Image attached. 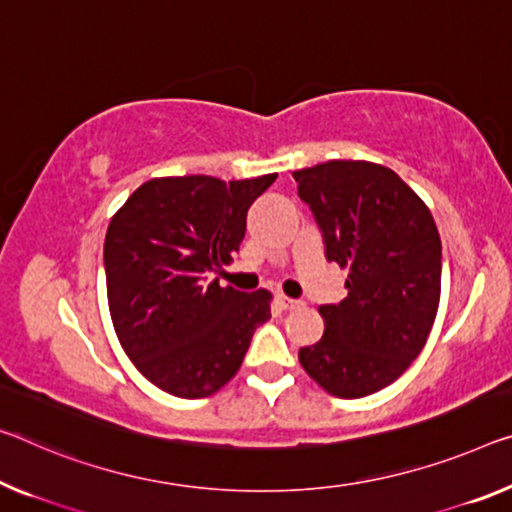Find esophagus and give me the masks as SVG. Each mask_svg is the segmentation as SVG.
<instances>
[{
    "mask_svg": "<svg viewBox=\"0 0 512 512\" xmlns=\"http://www.w3.org/2000/svg\"><path fill=\"white\" fill-rule=\"evenodd\" d=\"M277 304L281 306L283 311H290V309H297V306H302L300 300H293V297H286V295H277Z\"/></svg>",
    "mask_w": 512,
    "mask_h": 512,
    "instance_id": "34e87169",
    "label": "esophagus"
}]
</instances>
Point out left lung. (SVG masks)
I'll return each mask as SVG.
<instances>
[{"instance_id": "left-lung-1", "label": "left lung", "mask_w": 512, "mask_h": 512, "mask_svg": "<svg viewBox=\"0 0 512 512\" xmlns=\"http://www.w3.org/2000/svg\"><path fill=\"white\" fill-rule=\"evenodd\" d=\"M293 178L327 261L348 270V297L320 306L325 334L300 350V364L332 396H371L410 368L435 322L442 286L435 219L382 164L329 160Z\"/></svg>"}]
</instances>
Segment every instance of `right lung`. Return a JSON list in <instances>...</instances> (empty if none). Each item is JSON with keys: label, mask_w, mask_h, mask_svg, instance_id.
Wrapping results in <instances>:
<instances>
[{"label": "right lung", "mask_w": 512, "mask_h": 512, "mask_svg": "<svg viewBox=\"0 0 512 512\" xmlns=\"http://www.w3.org/2000/svg\"><path fill=\"white\" fill-rule=\"evenodd\" d=\"M277 174L249 180L153 178L109 222V313L125 355L178 398L222 389L270 320L267 290L242 293L212 279L233 261L247 210Z\"/></svg>", "instance_id": "1"}]
</instances>
